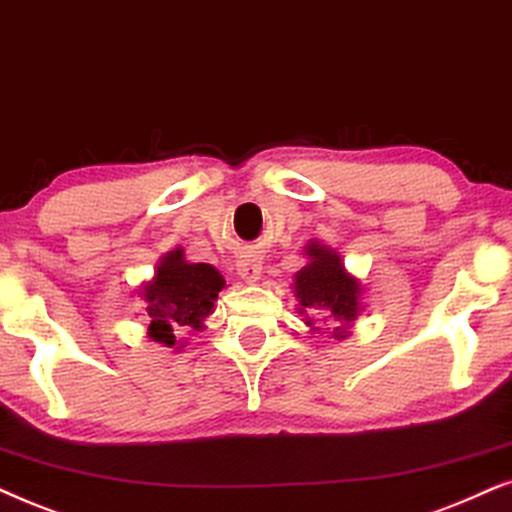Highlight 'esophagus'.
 Returning <instances> with one entry per match:
<instances>
[{"label":"esophagus","instance_id":"esophagus-1","mask_svg":"<svg viewBox=\"0 0 512 512\" xmlns=\"http://www.w3.org/2000/svg\"><path fill=\"white\" fill-rule=\"evenodd\" d=\"M236 271L245 283H257L262 276V262L257 257H243V260H238Z\"/></svg>","mask_w":512,"mask_h":512}]
</instances>
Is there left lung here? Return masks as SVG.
<instances>
[{
    "mask_svg": "<svg viewBox=\"0 0 512 512\" xmlns=\"http://www.w3.org/2000/svg\"><path fill=\"white\" fill-rule=\"evenodd\" d=\"M309 264L295 276V295L304 311H323L332 320L335 330L332 337L344 339L349 335V323H353L360 311V283L346 274L337 252L325 245L311 243L306 248ZM311 325V320H306Z\"/></svg>",
    "mask_w": 512,
    "mask_h": 512,
    "instance_id": "left-lung-1",
    "label": "left lung"
}]
</instances>
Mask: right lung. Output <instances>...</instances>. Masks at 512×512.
Returning <instances> with one entry per match:
<instances>
[{
    "label": "right lung",
    "instance_id": "right-lung-1",
    "mask_svg": "<svg viewBox=\"0 0 512 512\" xmlns=\"http://www.w3.org/2000/svg\"><path fill=\"white\" fill-rule=\"evenodd\" d=\"M222 288L224 278L215 267L185 262L180 248L168 252L156 269L154 281L142 290L149 337L159 344L175 346V332L180 327L201 330Z\"/></svg>",
    "mask_w": 512,
    "mask_h": 512
}]
</instances>
